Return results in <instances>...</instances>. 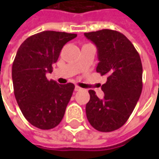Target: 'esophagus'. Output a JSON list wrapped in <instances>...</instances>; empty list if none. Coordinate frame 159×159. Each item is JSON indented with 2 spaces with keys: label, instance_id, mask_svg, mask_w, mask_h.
I'll return each instance as SVG.
<instances>
[{
  "label": "esophagus",
  "instance_id": "esophagus-1",
  "mask_svg": "<svg viewBox=\"0 0 159 159\" xmlns=\"http://www.w3.org/2000/svg\"><path fill=\"white\" fill-rule=\"evenodd\" d=\"M80 90H82V89L78 86L75 87V91H80Z\"/></svg>",
  "mask_w": 159,
  "mask_h": 159
}]
</instances>
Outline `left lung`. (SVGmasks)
Masks as SVG:
<instances>
[{"instance_id": "8db88e82", "label": "left lung", "mask_w": 159, "mask_h": 159, "mask_svg": "<svg viewBox=\"0 0 159 159\" xmlns=\"http://www.w3.org/2000/svg\"><path fill=\"white\" fill-rule=\"evenodd\" d=\"M97 48V72L107 76L101 86L102 100L89 90L86 105L87 118L100 132L118 129L129 119L142 91V64L132 42L122 33L101 30L84 33Z\"/></svg>"}]
</instances>
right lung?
<instances>
[{
	"instance_id": "right-lung-1",
	"label": "right lung",
	"mask_w": 159,
	"mask_h": 159,
	"mask_svg": "<svg viewBox=\"0 0 159 159\" xmlns=\"http://www.w3.org/2000/svg\"><path fill=\"white\" fill-rule=\"evenodd\" d=\"M76 34L46 30L23 42L12 64V77L17 103L24 117L40 129H51L61 122L72 95L73 83L48 81L64 45Z\"/></svg>"
}]
</instances>
